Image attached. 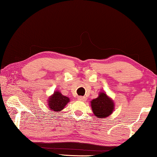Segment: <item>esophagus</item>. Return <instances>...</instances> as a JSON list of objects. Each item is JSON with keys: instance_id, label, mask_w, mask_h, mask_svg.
Here are the masks:
<instances>
[{"instance_id": "obj_1", "label": "esophagus", "mask_w": 157, "mask_h": 157, "mask_svg": "<svg viewBox=\"0 0 157 157\" xmlns=\"http://www.w3.org/2000/svg\"><path fill=\"white\" fill-rule=\"evenodd\" d=\"M78 100H81V101H83V102H85V101L86 100V98L85 97H83V96H79L78 98Z\"/></svg>"}]
</instances>
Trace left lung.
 I'll list each match as a JSON object with an SVG mask.
<instances>
[{"label": "left lung", "mask_w": 157, "mask_h": 157, "mask_svg": "<svg viewBox=\"0 0 157 157\" xmlns=\"http://www.w3.org/2000/svg\"><path fill=\"white\" fill-rule=\"evenodd\" d=\"M93 112L97 118H107L113 113L114 103L104 92H100L97 98L91 101Z\"/></svg>", "instance_id": "8db88e82"}]
</instances>
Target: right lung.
I'll return each mask as SVG.
<instances>
[{
  "mask_svg": "<svg viewBox=\"0 0 157 157\" xmlns=\"http://www.w3.org/2000/svg\"><path fill=\"white\" fill-rule=\"evenodd\" d=\"M69 101H70L69 98L62 95L59 91H56L51 96H50L48 100V105L50 109L58 112L65 107Z\"/></svg>",
  "mask_w": 157,
  "mask_h": 157,
  "instance_id": "add662e5",
  "label": "right lung"
}]
</instances>
